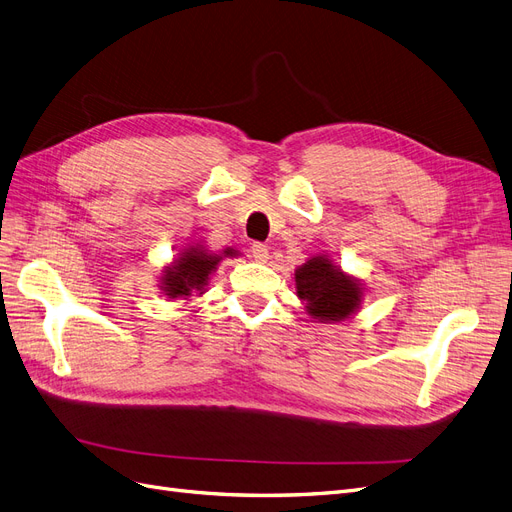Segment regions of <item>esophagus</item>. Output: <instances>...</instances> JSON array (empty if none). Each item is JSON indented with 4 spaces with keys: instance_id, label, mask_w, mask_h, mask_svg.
<instances>
[{
    "instance_id": "obj_1",
    "label": "esophagus",
    "mask_w": 512,
    "mask_h": 512,
    "mask_svg": "<svg viewBox=\"0 0 512 512\" xmlns=\"http://www.w3.org/2000/svg\"><path fill=\"white\" fill-rule=\"evenodd\" d=\"M251 253L257 261H268L270 259V249L263 242H253L251 244Z\"/></svg>"
}]
</instances>
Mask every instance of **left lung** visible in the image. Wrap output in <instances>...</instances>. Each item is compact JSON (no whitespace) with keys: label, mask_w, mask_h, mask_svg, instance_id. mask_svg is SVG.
I'll return each instance as SVG.
<instances>
[{"label":"left lung","mask_w":512,"mask_h":512,"mask_svg":"<svg viewBox=\"0 0 512 512\" xmlns=\"http://www.w3.org/2000/svg\"><path fill=\"white\" fill-rule=\"evenodd\" d=\"M297 295L318 320H344L361 304V287L327 257H312L295 272Z\"/></svg>","instance_id":"8db88e82"}]
</instances>
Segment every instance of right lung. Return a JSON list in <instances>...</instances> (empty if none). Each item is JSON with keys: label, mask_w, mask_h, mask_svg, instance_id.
<instances>
[{"label": "right lung", "mask_w": 512, "mask_h": 512, "mask_svg": "<svg viewBox=\"0 0 512 512\" xmlns=\"http://www.w3.org/2000/svg\"><path fill=\"white\" fill-rule=\"evenodd\" d=\"M225 255H232V251H225ZM219 259H221L219 255L206 253L202 246H192V249H187L175 261V266H170L164 272L162 289L170 299L202 293L206 287V280L217 268Z\"/></svg>", "instance_id": "1"}]
</instances>
